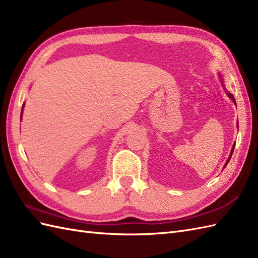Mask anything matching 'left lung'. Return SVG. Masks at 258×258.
I'll list each match as a JSON object with an SVG mask.
<instances>
[{
    "mask_svg": "<svg viewBox=\"0 0 258 258\" xmlns=\"http://www.w3.org/2000/svg\"><path fill=\"white\" fill-rule=\"evenodd\" d=\"M227 94H228V96H229V97L231 98V100H232V101L234 102V104H235V99H234V97L232 96V95H231L230 93H227ZM233 149H234V146L232 147V150H231V153H230V157H229V159H228V160H227V162H226V164H225V167H226V165L228 164V162H229V160H230V158H231V156H232V152H233Z\"/></svg>",
    "mask_w": 258,
    "mask_h": 258,
    "instance_id": "left-lung-1",
    "label": "left lung"
}]
</instances>
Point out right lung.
<instances>
[{
  "label": "right lung",
  "mask_w": 258,
  "mask_h": 258,
  "mask_svg": "<svg viewBox=\"0 0 258 258\" xmlns=\"http://www.w3.org/2000/svg\"><path fill=\"white\" fill-rule=\"evenodd\" d=\"M23 109H24V105H23ZM21 113H23V111H21Z\"/></svg>",
  "instance_id": "add662e5"
}]
</instances>
